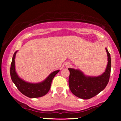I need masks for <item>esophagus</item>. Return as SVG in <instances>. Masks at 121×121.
<instances>
[{
	"label": "esophagus",
	"mask_w": 121,
	"mask_h": 121,
	"mask_svg": "<svg viewBox=\"0 0 121 121\" xmlns=\"http://www.w3.org/2000/svg\"><path fill=\"white\" fill-rule=\"evenodd\" d=\"M66 66H69V65H70V64H66Z\"/></svg>",
	"instance_id": "1"
}]
</instances>
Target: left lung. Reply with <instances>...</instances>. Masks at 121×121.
Listing matches in <instances>:
<instances>
[{
    "label": "left lung",
    "instance_id": "8db88e82",
    "mask_svg": "<svg viewBox=\"0 0 121 121\" xmlns=\"http://www.w3.org/2000/svg\"><path fill=\"white\" fill-rule=\"evenodd\" d=\"M108 64L105 71L98 76H86L79 69L68 68L70 72L69 86L70 91L78 98L87 99L102 91L109 81L111 70L110 55L106 48Z\"/></svg>",
    "mask_w": 121,
    "mask_h": 121
}]
</instances>
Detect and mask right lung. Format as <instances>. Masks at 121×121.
Segmentation results:
<instances>
[{
    "label": "right lung",
    "instance_id": "obj_1",
    "mask_svg": "<svg viewBox=\"0 0 121 121\" xmlns=\"http://www.w3.org/2000/svg\"><path fill=\"white\" fill-rule=\"evenodd\" d=\"M17 52L16 51L13 54L11 64L10 74L12 82L14 83L18 90L28 97L35 98L45 95L49 91L53 78L59 73L60 70L52 72L44 81L40 82L31 83L24 81L18 76L16 72L15 59Z\"/></svg>",
    "mask_w": 121,
    "mask_h": 121
}]
</instances>
